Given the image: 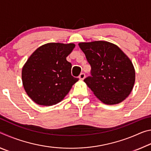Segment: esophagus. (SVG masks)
I'll list each match as a JSON object with an SVG mask.
<instances>
[{
    "label": "esophagus",
    "mask_w": 151,
    "mask_h": 151,
    "mask_svg": "<svg viewBox=\"0 0 151 151\" xmlns=\"http://www.w3.org/2000/svg\"><path fill=\"white\" fill-rule=\"evenodd\" d=\"M78 78L80 80H84V78H85V75L84 73H81V75H79Z\"/></svg>",
    "instance_id": "obj_1"
}]
</instances>
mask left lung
I'll use <instances>...</instances> for the list:
<instances>
[{"mask_svg":"<svg viewBox=\"0 0 151 151\" xmlns=\"http://www.w3.org/2000/svg\"><path fill=\"white\" fill-rule=\"evenodd\" d=\"M91 66V75L84 81L102 103L119 104L133 88L135 70L132 61L118 46L99 40L78 43Z\"/></svg>","mask_w":151,"mask_h":151,"instance_id":"1","label":"left lung"}]
</instances>
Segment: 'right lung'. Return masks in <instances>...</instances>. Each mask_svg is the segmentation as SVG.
I'll use <instances>...</instances> for the list:
<instances>
[{
    "instance_id": "add662e5",
    "label": "right lung",
    "mask_w": 151,
    "mask_h": 151,
    "mask_svg": "<svg viewBox=\"0 0 151 151\" xmlns=\"http://www.w3.org/2000/svg\"><path fill=\"white\" fill-rule=\"evenodd\" d=\"M75 45L50 42L40 46L28 58L22 69L24 88L39 105L52 106L63 100L78 81L71 75L66 60Z\"/></svg>"
}]
</instances>
